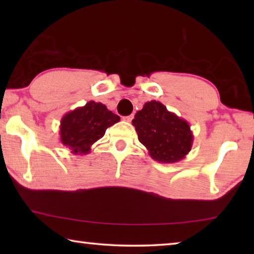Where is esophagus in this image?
Listing matches in <instances>:
<instances>
[{"instance_id": "esophagus-1", "label": "esophagus", "mask_w": 254, "mask_h": 254, "mask_svg": "<svg viewBox=\"0 0 254 254\" xmlns=\"http://www.w3.org/2000/svg\"><path fill=\"white\" fill-rule=\"evenodd\" d=\"M133 118H134V114H131V115H127V117H124L123 120H124V121H127V122H131Z\"/></svg>"}]
</instances>
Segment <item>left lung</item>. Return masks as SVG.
Wrapping results in <instances>:
<instances>
[{"label": "left lung", "mask_w": 254, "mask_h": 254, "mask_svg": "<svg viewBox=\"0 0 254 254\" xmlns=\"http://www.w3.org/2000/svg\"><path fill=\"white\" fill-rule=\"evenodd\" d=\"M139 141L153 160L178 162L191 150L194 135L189 123L158 101L147 102L132 120Z\"/></svg>", "instance_id": "1"}]
</instances>
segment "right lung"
<instances>
[{
  "label": "right lung",
  "mask_w": 254,
  "mask_h": 254,
  "mask_svg": "<svg viewBox=\"0 0 254 254\" xmlns=\"http://www.w3.org/2000/svg\"><path fill=\"white\" fill-rule=\"evenodd\" d=\"M120 121V117L102 104L91 101L68 112L60 121V141L72 154H87L92 145L104 136L107 127Z\"/></svg>",
  "instance_id": "right-lung-1"
}]
</instances>
